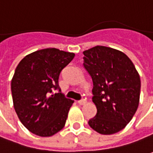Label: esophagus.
<instances>
[{
    "instance_id": "obj_1",
    "label": "esophagus",
    "mask_w": 153,
    "mask_h": 153,
    "mask_svg": "<svg viewBox=\"0 0 153 153\" xmlns=\"http://www.w3.org/2000/svg\"><path fill=\"white\" fill-rule=\"evenodd\" d=\"M85 100H84V99H81V100H79V101H78V103L79 104V105H85Z\"/></svg>"
}]
</instances>
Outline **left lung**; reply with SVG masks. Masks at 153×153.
<instances>
[{
    "instance_id": "8db88e82",
    "label": "left lung",
    "mask_w": 153,
    "mask_h": 153,
    "mask_svg": "<svg viewBox=\"0 0 153 153\" xmlns=\"http://www.w3.org/2000/svg\"><path fill=\"white\" fill-rule=\"evenodd\" d=\"M83 54L84 68L92 79V102L97 109L88 124L100 134H115L129 124L138 108L139 74L124 52L111 47L97 45Z\"/></svg>"
}]
</instances>
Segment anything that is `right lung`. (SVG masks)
<instances>
[{
    "instance_id": "obj_1",
    "label": "right lung",
    "mask_w": 153,
    "mask_h": 153,
    "mask_svg": "<svg viewBox=\"0 0 153 153\" xmlns=\"http://www.w3.org/2000/svg\"><path fill=\"white\" fill-rule=\"evenodd\" d=\"M74 56L46 48L24 56L16 68L11 83L13 107L31 133L49 137L64 127L74 101L53 91L60 89L59 74Z\"/></svg>"
}]
</instances>
